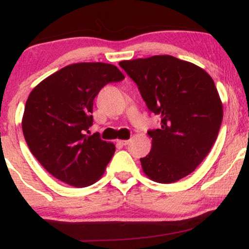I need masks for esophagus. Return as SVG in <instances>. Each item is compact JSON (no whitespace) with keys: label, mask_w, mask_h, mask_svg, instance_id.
<instances>
[{"label":"esophagus","mask_w":249,"mask_h":249,"mask_svg":"<svg viewBox=\"0 0 249 249\" xmlns=\"http://www.w3.org/2000/svg\"><path fill=\"white\" fill-rule=\"evenodd\" d=\"M117 142H118V144L123 145V146H125V145H127L128 142H130V141H117Z\"/></svg>","instance_id":"obj_1"}]
</instances>
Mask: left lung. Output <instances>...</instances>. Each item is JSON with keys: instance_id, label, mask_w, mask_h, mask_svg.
I'll return each instance as SVG.
<instances>
[{"instance_id": "obj_1", "label": "left lung", "mask_w": 249, "mask_h": 249, "mask_svg": "<svg viewBox=\"0 0 249 249\" xmlns=\"http://www.w3.org/2000/svg\"><path fill=\"white\" fill-rule=\"evenodd\" d=\"M119 65L138 85L142 99L161 119L148 131L152 148L141 159L147 178L171 184L192 173L218 137L222 102L204 69L170 55L122 61Z\"/></svg>"}]
</instances>
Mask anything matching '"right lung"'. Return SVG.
Instances as JSON below:
<instances>
[{
	"label": "right lung",
	"mask_w": 249,
	"mask_h": 249,
	"mask_svg": "<svg viewBox=\"0 0 249 249\" xmlns=\"http://www.w3.org/2000/svg\"><path fill=\"white\" fill-rule=\"evenodd\" d=\"M124 78L116 65H67L36 85L25 103L22 130L31 153L50 174L75 187L95 184L115 144L89 136L93 99L107 83Z\"/></svg>",
	"instance_id": "obj_1"
}]
</instances>
